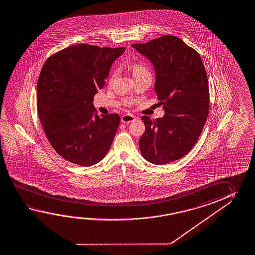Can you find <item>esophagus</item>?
<instances>
[{"label":"esophagus","mask_w":255,"mask_h":255,"mask_svg":"<svg viewBox=\"0 0 255 255\" xmlns=\"http://www.w3.org/2000/svg\"><path fill=\"white\" fill-rule=\"evenodd\" d=\"M134 120H135V117L130 114H126V115L122 116L121 117V121L125 124H129V123L133 122Z\"/></svg>","instance_id":"esophagus-1"}]
</instances>
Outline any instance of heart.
Wrapping results in <instances>:
<instances>
[{
	"instance_id": "heart-1",
	"label": "heart",
	"mask_w": 255,
	"mask_h": 255,
	"mask_svg": "<svg viewBox=\"0 0 255 255\" xmlns=\"http://www.w3.org/2000/svg\"><path fill=\"white\" fill-rule=\"evenodd\" d=\"M131 70H132V74H133L134 76H137V75H140V74L145 73V72H148L147 67L144 64H141V63H135V64H133L132 67H131ZM115 75H116V72H114L113 74L110 76V78L112 79Z\"/></svg>"
}]
</instances>
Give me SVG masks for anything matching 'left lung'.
Returning a JSON list of instances; mask_svg holds the SVG:
<instances>
[{"mask_svg":"<svg viewBox=\"0 0 255 255\" xmlns=\"http://www.w3.org/2000/svg\"><path fill=\"white\" fill-rule=\"evenodd\" d=\"M131 46L153 63L154 91L165 113L154 121L141 117L146 130L140 153L154 164L179 160L195 146L208 117V79L200 55L172 35Z\"/></svg>","mask_w":255,"mask_h":255,"instance_id":"1","label":"left lung"}]
</instances>
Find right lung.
Instances as JSON below:
<instances>
[{
    "label": "right lung",
    "mask_w": 255,
    "mask_h": 255,
    "mask_svg": "<svg viewBox=\"0 0 255 255\" xmlns=\"http://www.w3.org/2000/svg\"><path fill=\"white\" fill-rule=\"evenodd\" d=\"M125 50L82 43L44 63L37 82L38 116L51 146L68 162L91 166L109 152L120 117L97 116L92 101Z\"/></svg>",
    "instance_id": "add662e5"
}]
</instances>
